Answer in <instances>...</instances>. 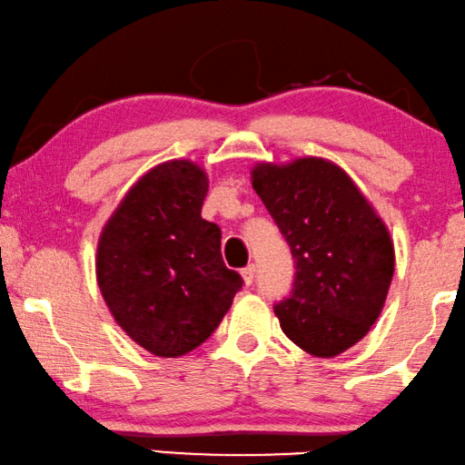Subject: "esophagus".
<instances>
[{
	"mask_svg": "<svg viewBox=\"0 0 465 465\" xmlns=\"http://www.w3.org/2000/svg\"><path fill=\"white\" fill-rule=\"evenodd\" d=\"M242 278H244L246 286H251L254 282V265H246L244 270H242Z\"/></svg>",
	"mask_w": 465,
	"mask_h": 465,
	"instance_id": "obj_1",
	"label": "esophagus"
}]
</instances>
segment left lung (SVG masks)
<instances>
[{"instance_id":"obj_1","label":"left lung","mask_w":465,"mask_h":465,"mask_svg":"<svg viewBox=\"0 0 465 465\" xmlns=\"http://www.w3.org/2000/svg\"><path fill=\"white\" fill-rule=\"evenodd\" d=\"M252 187L295 259L291 295L273 305L284 335L318 358L371 331L394 276L383 221L341 168L322 158L259 164Z\"/></svg>"}]
</instances>
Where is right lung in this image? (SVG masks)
Wrapping results in <instances>:
<instances>
[{"label": "right lung", "instance_id": "1", "mask_svg": "<svg viewBox=\"0 0 465 465\" xmlns=\"http://www.w3.org/2000/svg\"><path fill=\"white\" fill-rule=\"evenodd\" d=\"M204 170L173 160L139 179L107 221L96 282L126 335L162 358L204 343L232 307L242 276L221 257V230L202 219Z\"/></svg>", "mask_w": 465, "mask_h": 465}]
</instances>
